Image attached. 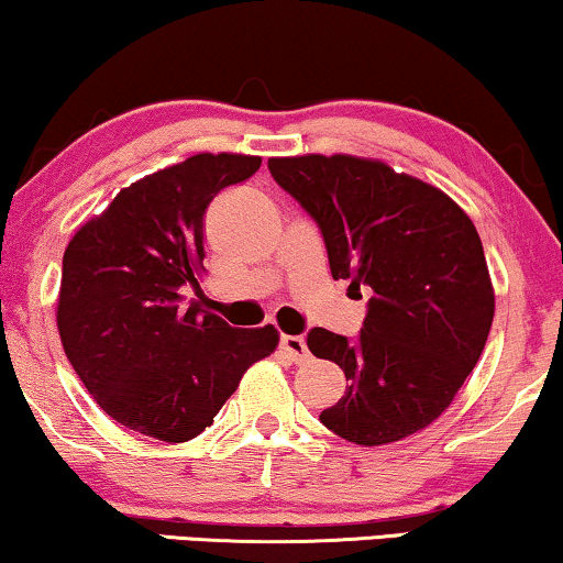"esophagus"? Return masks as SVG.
<instances>
[{
    "mask_svg": "<svg viewBox=\"0 0 563 563\" xmlns=\"http://www.w3.org/2000/svg\"><path fill=\"white\" fill-rule=\"evenodd\" d=\"M282 347H284V353H287L295 363L309 361V347H307V342L301 335H284Z\"/></svg>",
    "mask_w": 563,
    "mask_h": 563,
    "instance_id": "esophagus-1",
    "label": "esophagus"
}]
</instances>
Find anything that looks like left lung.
<instances>
[{"instance_id": "obj_1", "label": "left lung", "mask_w": 563, "mask_h": 563, "mask_svg": "<svg viewBox=\"0 0 563 563\" xmlns=\"http://www.w3.org/2000/svg\"><path fill=\"white\" fill-rule=\"evenodd\" d=\"M268 173L320 228L332 279L368 295L357 338L307 332L312 355L347 378L320 421L363 446L417 434L452 404L490 335L495 295L475 225L442 190L383 162L307 154L268 159Z\"/></svg>"}]
</instances>
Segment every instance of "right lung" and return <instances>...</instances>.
Wrapping results in <instances>:
<instances>
[{
    "label": "right lung",
    "instance_id": "obj_1",
    "mask_svg": "<svg viewBox=\"0 0 563 563\" xmlns=\"http://www.w3.org/2000/svg\"><path fill=\"white\" fill-rule=\"evenodd\" d=\"M258 167L246 154H195L124 187L65 249L63 350L93 401L136 434L198 437L279 342L272 324L231 328L183 295L200 291L210 200Z\"/></svg>",
    "mask_w": 563,
    "mask_h": 563
}]
</instances>
